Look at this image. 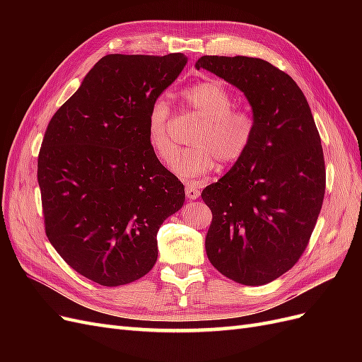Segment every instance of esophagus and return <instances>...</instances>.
Listing matches in <instances>:
<instances>
[{
	"instance_id": "obj_1",
	"label": "esophagus",
	"mask_w": 362,
	"mask_h": 362,
	"mask_svg": "<svg viewBox=\"0 0 362 362\" xmlns=\"http://www.w3.org/2000/svg\"><path fill=\"white\" fill-rule=\"evenodd\" d=\"M185 194H187V198L189 199H198L199 198V194H201V190L196 187L194 184H187L185 185Z\"/></svg>"
}]
</instances>
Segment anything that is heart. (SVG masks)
Here are the masks:
<instances>
[{
  "instance_id": "obj_1",
  "label": "heart",
  "mask_w": 362,
  "mask_h": 362,
  "mask_svg": "<svg viewBox=\"0 0 362 362\" xmlns=\"http://www.w3.org/2000/svg\"><path fill=\"white\" fill-rule=\"evenodd\" d=\"M181 101L202 120L192 133L193 146L173 158L175 173L194 182L213 170L217 161L231 166L247 154L255 137V117L247 108L234 105L233 93L222 83L208 80L194 84L181 93ZM146 136L156 157L169 161L177 145L170 133V107L164 98H157L149 107Z\"/></svg>"
}]
</instances>
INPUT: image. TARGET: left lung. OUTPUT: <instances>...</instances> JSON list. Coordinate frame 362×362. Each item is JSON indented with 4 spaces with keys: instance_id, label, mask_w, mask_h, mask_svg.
I'll return each mask as SVG.
<instances>
[{
    "instance_id": "8db88e82",
    "label": "left lung",
    "mask_w": 362,
    "mask_h": 362,
    "mask_svg": "<svg viewBox=\"0 0 362 362\" xmlns=\"http://www.w3.org/2000/svg\"><path fill=\"white\" fill-rule=\"evenodd\" d=\"M206 69L242 90L255 117L247 154L202 190L213 218L206 257L243 286H262L299 261L320 214L326 169L306 98L288 74L245 56H204Z\"/></svg>"
}]
</instances>
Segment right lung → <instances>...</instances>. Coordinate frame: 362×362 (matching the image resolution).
<instances>
[{"mask_svg": "<svg viewBox=\"0 0 362 362\" xmlns=\"http://www.w3.org/2000/svg\"><path fill=\"white\" fill-rule=\"evenodd\" d=\"M187 57L108 54L54 113L37 181L49 243L84 278L117 287L154 267L157 233L184 204L182 182L152 152L151 104Z\"/></svg>", "mask_w": 362, "mask_h": 362, "instance_id": "right-lung-1", "label": "right lung"}]
</instances>
